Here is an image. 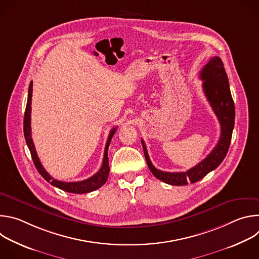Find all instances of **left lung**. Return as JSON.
<instances>
[{"label":"left lung","mask_w":259,"mask_h":259,"mask_svg":"<svg viewBox=\"0 0 259 259\" xmlns=\"http://www.w3.org/2000/svg\"><path fill=\"white\" fill-rule=\"evenodd\" d=\"M200 79L203 80L204 93L215 113L221 128L217 144L212 152L199 164L186 172H165L157 169L151 162L144 141L141 139L145 161L155 177L171 186H186L195 183L216 169L226 158L231 144L235 125V104L230 90L228 75L223 60L218 56L211 57L202 68Z\"/></svg>","instance_id":"left-lung-1"}]
</instances>
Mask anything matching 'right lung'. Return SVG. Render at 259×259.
<instances>
[{"instance_id":"right-lung-1","label":"right lung","mask_w":259,"mask_h":259,"mask_svg":"<svg viewBox=\"0 0 259 259\" xmlns=\"http://www.w3.org/2000/svg\"><path fill=\"white\" fill-rule=\"evenodd\" d=\"M31 96H32V82H30L29 84V88H28V96H27V102H26V107H25V113H24V120H23V132H24V137H25V141L26 144L29 149L33 164L36 168V170L39 171V173L42 175V177L48 181L49 183H51L52 186L67 192V193H72V194H86V193H90L93 192L97 189H99L100 187H102L103 184L106 182L107 177H108V173H109V166H108V157H107V150L108 146L110 143V140H112V137L114 136L115 132L117 131V127L113 128L109 132L107 141H106V145L104 149V156H103V161H102V165L99 169V171L94 174L93 176L89 177L88 179L82 180V181H73V182H64V181H60L57 179H54L52 176L49 175V173L45 170V168L43 167V165L41 164L38 155H36L34 145L32 142V138H31V131H30V112H31Z\"/></svg>"}]
</instances>
